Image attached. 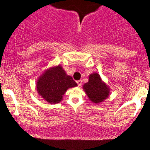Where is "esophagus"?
<instances>
[{
	"label": "esophagus",
	"mask_w": 150,
	"mask_h": 150,
	"mask_svg": "<svg viewBox=\"0 0 150 150\" xmlns=\"http://www.w3.org/2000/svg\"><path fill=\"white\" fill-rule=\"evenodd\" d=\"M76 82H77V84H78V86H81V84H82V80H77L76 81Z\"/></svg>",
	"instance_id": "obj_1"
}]
</instances>
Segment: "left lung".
<instances>
[{
    "label": "left lung",
    "instance_id": "obj_1",
    "mask_svg": "<svg viewBox=\"0 0 150 150\" xmlns=\"http://www.w3.org/2000/svg\"><path fill=\"white\" fill-rule=\"evenodd\" d=\"M83 88L90 100L95 103L103 101L110 94V88L102 82L100 76L97 73L89 76L88 82L84 84Z\"/></svg>",
    "mask_w": 150,
    "mask_h": 150
}]
</instances>
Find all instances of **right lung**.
I'll use <instances>...</instances> for the list:
<instances>
[{"instance_id":"right-lung-1","label":"right lung","mask_w":150,"mask_h":150,"mask_svg":"<svg viewBox=\"0 0 150 150\" xmlns=\"http://www.w3.org/2000/svg\"><path fill=\"white\" fill-rule=\"evenodd\" d=\"M76 86L72 77L67 75L61 66L47 70L36 83L38 94L45 100L53 104L59 103L66 91Z\"/></svg>"}]
</instances>
